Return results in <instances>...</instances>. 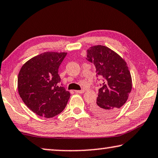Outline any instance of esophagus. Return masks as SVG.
I'll use <instances>...</instances> for the list:
<instances>
[{
    "instance_id": "34e87169",
    "label": "esophagus",
    "mask_w": 158,
    "mask_h": 158,
    "mask_svg": "<svg viewBox=\"0 0 158 158\" xmlns=\"http://www.w3.org/2000/svg\"><path fill=\"white\" fill-rule=\"evenodd\" d=\"M85 92L84 89L82 90H75V92L77 93V94H83V93Z\"/></svg>"
}]
</instances>
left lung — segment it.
<instances>
[{
    "label": "left lung",
    "instance_id": "left-lung-1",
    "mask_svg": "<svg viewBox=\"0 0 158 158\" xmlns=\"http://www.w3.org/2000/svg\"><path fill=\"white\" fill-rule=\"evenodd\" d=\"M86 60L94 63L96 75L103 77L97 103L92 106L95 114L102 117L114 115L126 103L132 87L127 64L118 54L105 46L88 48Z\"/></svg>",
    "mask_w": 158,
    "mask_h": 158
}]
</instances>
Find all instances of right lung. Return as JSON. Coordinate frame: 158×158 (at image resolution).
<instances>
[{
    "label": "right lung",
    "instance_id": "right-lung-1",
    "mask_svg": "<svg viewBox=\"0 0 158 158\" xmlns=\"http://www.w3.org/2000/svg\"><path fill=\"white\" fill-rule=\"evenodd\" d=\"M66 52H48L37 55L22 66L18 76V90L32 112L52 118L66 107L70 93L63 86L59 74Z\"/></svg>",
    "mask_w": 158,
    "mask_h": 158
}]
</instances>
